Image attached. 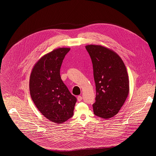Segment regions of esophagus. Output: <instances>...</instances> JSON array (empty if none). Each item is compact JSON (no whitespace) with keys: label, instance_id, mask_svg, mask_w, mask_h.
Instances as JSON below:
<instances>
[{"label":"esophagus","instance_id":"esophagus-1","mask_svg":"<svg viewBox=\"0 0 156 156\" xmlns=\"http://www.w3.org/2000/svg\"><path fill=\"white\" fill-rule=\"evenodd\" d=\"M77 99V101H78L79 102H80V101H81L82 100V97L81 96H78Z\"/></svg>","mask_w":156,"mask_h":156}]
</instances>
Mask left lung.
I'll list each match as a JSON object with an SVG mask.
<instances>
[{
    "instance_id": "obj_1",
    "label": "left lung",
    "mask_w": 156,
    "mask_h": 156,
    "mask_svg": "<svg viewBox=\"0 0 156 156\" xmlns=\"http://www.w3.org/2000/svg\"><path fill=\"white\" fill-rule=\"evenodd\" d=\"M94 69L96 95L94 114L109 119L119 111L129 91L124 62L113 50L101 45H87Z\"/></svg>"
}]
</instances>
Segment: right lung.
<instances>
[{"label":"right lung","mask_w":156,"mask_h":156,"mask_svg":"<svg viewBox=\"0 0 156 156\" xmlns=\"http://www.w3.org/2000/svg\"><path fill=\"white\" fill-rule=\"evenodd\" d=\"M70 48H58L43 55L34 65L30 79L32 99L45 118L62 124L72 117L75 96L61 79L62 60Z\"/></svg>","instance_id":"right-lung-1"}]
</instances>
